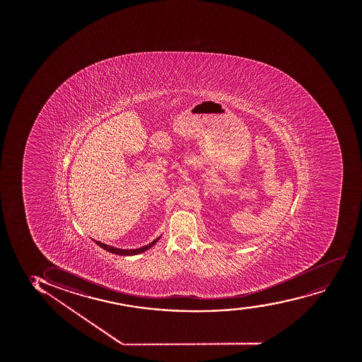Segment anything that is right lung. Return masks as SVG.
Here are the masks:
<instances>
[{"instance_id": "right-lung-1", "label": "right lung", "mask_w": 362, "mask_h": 362, "mask_svg": "<svg viewBox=\"0 0 362 362\" xmlns=\"http://www.w3.org/2000/svg\"><path fill=\"white\" fill-rule=\"evenodd\" d=\"M162 237V235H160ZM160 237L157 238V239H154L152 243L150 244H147V245L142 246V247H139V249H118V247H113V246L106 245L104 243H101V241L93 240L95 241L96 245H99L100 247H103V249L106 250L108 252H111V254L116 255H122V256H134V255L142 254V252H145L147 250L151 249L152 246L157 243V241L160 239Z\"/></svg>"}]
</instances>
